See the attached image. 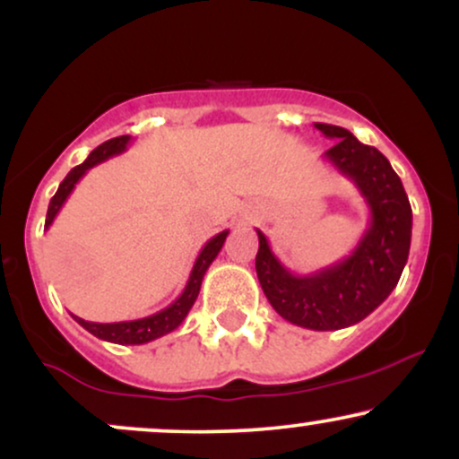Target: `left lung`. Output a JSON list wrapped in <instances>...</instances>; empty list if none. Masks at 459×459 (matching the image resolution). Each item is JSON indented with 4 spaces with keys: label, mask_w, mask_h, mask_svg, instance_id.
I'll return each mask as SVG.
<instances>
[{
    "label": "left lung",
    "mask_w": 459,
    "mask_h": 459,
    "mask_svg": "<svg viewBox=\"0 0 459 459\" xmlns=\"http://www.w3.org/2000/svg\"><path fill=\"white\" fill-rule=\"evenodd\" d=\"M315 129L336 140L324 157L358 187L367 203L368 224L345 259L304 276L287 270L256 229V276L282 319L325 332L358 324L391 296L408 263L412 209L402 178L380 151L358 142L343 127L315 123Z\"/></svg>",
    "instance_id": "8db88e82"
}]
</instances>
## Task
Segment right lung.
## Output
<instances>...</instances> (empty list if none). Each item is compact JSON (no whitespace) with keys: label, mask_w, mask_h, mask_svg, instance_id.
<instances>
[{"label":"right lung","mask_w":459,"mask_h":459,"mask_svg":"<svg viewBox=\"0 0 459 459\" xmlns=\"http://www.w3.org/2000/svg\"><path fill=\"white\" fill-rule=\"evenodd\" d=\"M129 142H131V135H120V138L103 142L101 146H97V149L88 155L86 161L79 163V166H75L71 172H68L65 181H62L60 187H57L56 196L51 198L49 209H47L45 229H49L51 222L56 220V215L60 213L62 204H65L66 198L71 196V192L75 189L79 178L86 175L91 168L97 166V163H101L105 160H109V157H116L120 155V152L127 151ZM226 235H229V230H222V233L212 237V239L203 246V250H200V255L196 256V263H194L192 272H189L187 284L186 289H183V293L170 304V307L161 308L160 313H152L149 317H142V319L114 321V324H97V321H86L77 317V315H73V319H75L82 328H86L91 334L97 336V339L109 341V343H118V345L151 343V341L160 339V336L168 334V332L177 330L178 325L183 324V319L187 317L189 308H192L194 302H196L204 273H207L209 265H212L215 256H218V252L222 250Z\"/></svg>","instance_id":"right-lung-1"}]
</instances>
